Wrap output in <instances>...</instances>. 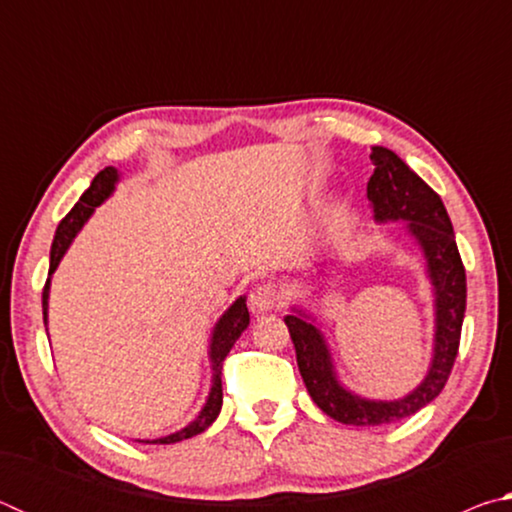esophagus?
Listing matches in <instances>:
<instances>
[{
	"label": "esophagus",
	"instance_id": "obj_1",
	"mask_svg": "<svg viewBox=\"0 0 512 512\" xmlns=\"http://www.w3.org/2000/svg\"><path fill=\"white\" fill-rule=\"evenodd\" d=\"M282 291L275 287V284H259L253 291H250L248 305L253 314H266V311H273L282 305Z\"/></svg>",
	"mask_w": 512,
	"mask_h": 512
}]
</instances>
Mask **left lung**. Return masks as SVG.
Wrapping results in <instances>:
<instances>
[{
  "instance_id": "1",
  "label": "left lung",
  "mask_w": 512,
  "mask_h": 512,
  "mask_svg": "<svg viewBox=\"0 0 512 512\" xmlns=\"http://www.w3.org/2000/svg\"><path fill=\"white\" fill-rule=\"evenodd\" d=\"M370 160L375 164V173L368 180V201L375 221H404V232L422 250L427 264L436 309L433 357L427 375L420 386L400 400H368L348 391L336 377L325 336L311 320L314 316L293 307V314L284 318L311 400L329 418L354 427L397 422L436 400L454 368L467 298L465 268L456 248L452 221L440 196L391 149L372 146Z\"/></svg>"
}]
</instances>
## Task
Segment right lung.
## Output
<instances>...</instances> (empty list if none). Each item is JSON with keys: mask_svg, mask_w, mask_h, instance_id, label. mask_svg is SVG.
Segmentation results:
<instances>
[{"mask_svg": "<svg viewBox=\"0 0 512 512\" xmlns=\"http://www.w3.org/2000/svg\"><path fill=\"white\" fill-rule=\"evenodd\" d=\"M119 183V171L115 167H106L94 176L92 185L88 192L81 196V201L72 207L63 221H60L54 244H51V259H49V277L45 284V291H42V314H45V327H47V309H49V284H51V275L60 264V259L67 253V248L72 246L74 237L79 235L85 221L90 219L94 207H99L106 198L115 192V185ZM250 323V314L246 307V296H239L232 305L223 311V316L216 320V325L212 329V339H210V361H212V388L210 395L203 404L201 413L196 418L176 433H169L164 438H155V440H140V443H149V445H171V443H180V440L198 436L203 433L210 424L216 420V415L221 411L223 404V388H221V368H223V359L228 357V352L232 350V345L237 343L241 332L248 327Z\"/></svg>", "mask_w": 512, "mask_h": 512, "instance_id": "right-lung-1", "label": "right lung"}]
</instances>
